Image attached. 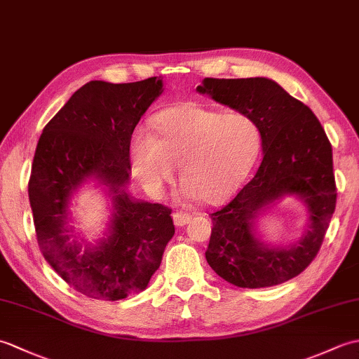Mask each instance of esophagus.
<instances>
[{"label": "esophagus", "mask_w": 359, "mask_h": 359, "mask_svg": "<svg viewBox=\"0 0 359 359\" xmlns=\"http://www.w3.org/2000/svg\"><path fill=\"white\" fill-rule=\"evenodd\" d=\"M172 220H174L175 226H185L189 222V220H191V216L187 215V212L177 211V212H174V215H172Z\"/></svg>", "instance_id": "obj_1"}]
</instances>
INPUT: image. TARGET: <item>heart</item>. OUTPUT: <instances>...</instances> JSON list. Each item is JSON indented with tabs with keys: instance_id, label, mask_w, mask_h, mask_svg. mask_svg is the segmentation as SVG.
<instances>
[{
	"instance_id": "obj_1",
	"label": "heart",
	"mask_w": 359,
	"mask_h": 359,
	"mask_svg": "<svg viewBox=\"0 0 359 359\" xmlns=\"http://www.w3.org/2000/svg\"><path fill=\"white\" fill-rule=\"evenodd\" d=\"M154 134L139 128L131 140V170L152 194L180 165L184 194L203 203L225 201L247 179L261 151V129L245 114H224L197 103L158 112Z\"/></svg>"
}]
</instances>
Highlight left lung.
I'll return each instance as SVG.
<instances>
[{
	"label": "left lung",
	"mask_w": 359,
	"mask_h": 359,
	"mask_svg": "<svg viewBox=\"0 0 359 359\" xmlns=\"http://www.w3.org/2000/svg\"><path fill=\"white\" fill-rule=\"evenodd\" d=\"M197 93L253 118L264 151L255 177L211 215L207 262L236 287L282 284L316 257L337 207L332 144L309 106L270 79H205ZM285 195L304 203L308 228L288 248H271L258 238L255 220Z\"/></svg>",
	"instance_id": "8db88e82"
}]
</instances>
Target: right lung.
Instances as JSON below:
<instances>
[{"label": "right lung", "instance_id": "add662e5", "mask_svg": "<svg viewBox=\"0 0 359 359\" xmlns=\"http://www.w3.org/2000/svg\"><path fill=\"white\" fill-rule=\"evenodd\" d=\"M162 93L160 77L89 81L44 126L36 144L29 202L38 247L60 278L94 299L143 292L174 236L170 208L126 191L134 128ZM88 180L103 184L113 202L110 230L95 246L79 241L69 225L70 197Z\"/></svg>", "mask_w": 359, "mask_h": 359}]
</instances>
